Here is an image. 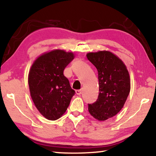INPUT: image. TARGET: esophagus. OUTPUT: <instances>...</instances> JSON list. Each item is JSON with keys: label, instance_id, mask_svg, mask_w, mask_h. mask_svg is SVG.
Listing matches in <instances>:
<instances>
[{"label": "esophagus", "instance_id": "1", "mask_svg": "<svg viewBox=\"0 0 156 156\" xmlns=\"http://www.w3.org/2000/svg\"><path fill=\"white\" fill-rule=\"evenodd\" d=\"M82 93V90H76V94L78 95H80Z\"/></svg>", "mask_w": 156, "mask_h": 156}]
</instances>
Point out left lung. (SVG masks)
<instances>
[{"instance_id":"8db88e82","label":"left lung","mask_w":156,"mask_h":156,"mask_svg":"<svg viewBox=\"0 0 156 156\" xmlns=\"http://www.w3.org/2000/svg\"><path fill=\"white\" fill-rule=\"evenodd\" d=\"M86 56L97 68L99 81L98 98L88 104V112L95 119L105 121L123 108L130 90V76L123 61L111 52H91Z\"/></svg>"}]
</instances>
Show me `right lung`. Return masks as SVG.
<instances>
[{"label":"right lung","mask_w":156,"mask_h":156,"mask_svg":"<svg viewBox=\"0 0 156 156\" xmlns=\"http://www.w3.org/2000/svg\"><path fill=\"white\" fill-rule=\"evenodd\" d=\"M73 59L71 52L54 50L40 56L31 67L28 75L30 96L38 111L47 119H58L75 95L63 75Z\"/></svg>","instance_id":"add662e5"}]
</instances>
